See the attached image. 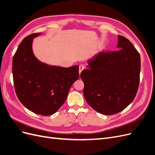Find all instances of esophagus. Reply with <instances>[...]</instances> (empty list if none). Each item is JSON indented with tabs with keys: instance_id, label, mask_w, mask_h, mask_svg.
<instances>
[{
	"instance_id": "34e87169",
	"label": "esophagus",
	"mask_w": 155,
	"mask_h": 155,
	"mask_svg": "<svg viewBox=\"0 0 155 155\" xmlns=\"http://www.w3.org/2000/svg\"><path fill=\"white\" fill-rule=\"evenodd\" d=\"M85 68V66H84L83 64H80L79 65V74H81V72L83 71V70Z\"/></svg>"
}]
</instances>
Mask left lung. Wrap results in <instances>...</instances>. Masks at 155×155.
<instances>
[{"instance_id":"1","label":"left lung","mask_w":155,"mask_h":155,"mask_svg":"<svg viewBox=\"0 0 155 155\" xmlns=\"http://www.w3.org/2000/svg\"><path fill=\"white\" fill-rule=\"evenodd\" d=\"M120 50L101 51L88 61L80 76L85 99L93 109L111 115L122 111L137 95L141 68L140 55L125 37L118 35Z\"/></svg>"}]
</instances>
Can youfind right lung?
Segmentation results:
<instances>
[{
  "label": "right lung",
  "instance_id": "obj_1",
  "mask_svg": "<svg viewBox=\"0 0 155 155\" xmlns=\"http://www.w3.org/2000/svg\"><path fill=\"white\" fill-rule=\"evenodd\" d=\"M41 33L28 35L13 58L15 91L21 104L35 114H54L67 99L70 88L79 78V66H51L37 59L33 53V39Z\"/></svg>",
  "mask_w": 155,
  "mask_h": 155
}]
</instances>
